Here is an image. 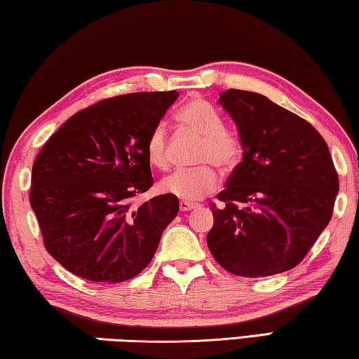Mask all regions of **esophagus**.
Segmentation results:
<instances>
[{
  "label": "esophagus",
  "mask_w": 359,
  "mask_h": 359,
  "mask_svg": "<svg viewBox=\"0 0 359 359\" xmlns=\"http://www.w3.org/2000/svg\"><path fill=\"white\" fill-rule=\"evenodd\" d=\"M197 206H198V205H196V203H189V202H184V200H181V202H180V211L186 212V211L196 210Z\"/></svg>",
  "instance_id": "1"
}]
</instances>
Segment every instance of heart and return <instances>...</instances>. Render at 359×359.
Segmentation results:
<instances>
[{"mask_svg": "<svg viewBox=\"0 0 359 359\" xmlns=\"http://www.w3.org/2000/svg\"><path fill=\"white\" fill-rule=\"evenodd\" d=\"M178 121L184 129L202 137L196 161L205 165L189 170H176L159 183V191L184 202H196L219 187L216 165L224 172L233 168L243 156V138L233 128L224 126V118L208 100L194 99L178 111ZM147 157L149 163L159 170L168 167L167 128L156 124L147 138Z\"/></svg>", "mask_w": 359, "mask_h": 359, "instance_id": "obj_1", "label": "heart"}]
</instances>
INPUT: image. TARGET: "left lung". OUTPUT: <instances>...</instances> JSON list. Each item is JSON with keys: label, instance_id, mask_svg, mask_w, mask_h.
Returning a JSON list of instances; mask_svg holds the SVG:
<instances>
[{"label": "left lung", "instance_id": "8db88e82", "mask_svg": "<svg viewBox=\"0 0 359 359\" xmlns=\"http://www.w3.org/2000/svg\"><path fill=\"white\" fill-rule=\"evenodd\" d=\"M243 138V161L211 206L206 243L222 268L243 278L288 271L331 221L339 178L328 144L306 119L266 96L219 97Z\"/></svg>", "mask_w": 359, "mask_h": 359}]
</instances>
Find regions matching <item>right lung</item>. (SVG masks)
<instances>
[{
  "label": "right lung",
  "instance_id": "1",
  "mask_svg": "<svg viewBox=\"0 0 359 359\" xmlns=\"http://www.w3.org/2000/svg\"><path fill=\"white\" fill-rule=\"evenodd\" d=\"M180 93H130L75 113L33 163L29 203L43 246L67 271L93 282L135 278L154 257L178 198L130 200L153 186L147 138Z\"/></svg>",
  "mask_w": 359,
  "mask_h": 359
}]
</instances>
